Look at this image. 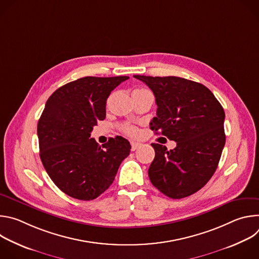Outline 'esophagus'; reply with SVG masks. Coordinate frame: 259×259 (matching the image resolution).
<instances>
[{
    "instance_id": "obj_1",
    "label": "esophagus",
    "mask_w": 259,
    "mask_h": 259,
    "mask_svg": "<svg viewBox=\"0 0 259 259\" xmlns=\"http://www.w3.org/2000/svg\"><path fill=\"white\" fill-rule=\"evenodd\" d=\"M140 145H141V143H139V142L131 141V151H135V150H137Z\"/></svg>"
}]
</instances>
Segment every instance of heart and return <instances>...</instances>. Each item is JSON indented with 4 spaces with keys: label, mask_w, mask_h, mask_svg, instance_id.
I'll list each match as a JSON object with an SVG mask.
<instances>
[{
    "label": "heart",
    "mask_w": 259,
    "mask_h": 259,
    "mask_svg": "<svg viewBox=\"0 0 259 259\" xmlns=\"http://www.w3.org/2000/svg\"><path fill=\"white\" fill-rule=\"evenodd\" d=\"M135 91H149V90H146V89H143V88H141V89H136ZM124 131L127 133V134H129V135H131V136H135V135H137V133H138V130H137V128L136 127H134V126H131V125H127V126H125L124 127Z\"/></svg>",
    "instance_id": "b5f03b06"
}]
</instances>
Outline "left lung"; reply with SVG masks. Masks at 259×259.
<instances>
[{"label": "left lung", "mask_w": 259, "mask_h": 259, "mask_svg": "<svg viewBox=\"0 0 259 259\" xmlns=\"http://www.w3.org/2000/svg\"><path fill=\"white\" fill-rule=\"evenodd\" d=\"M156 97V134L176 142L168 151L152 143L155 159L149 168L153 186L171 199L189 197L210 180L226 144L225 110L204 85L179 77L133 76Z\"/></svg>", "instance_id": "8db88e82"}]
</instances>
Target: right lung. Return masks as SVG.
Returning <instances> with one entry per match:
<instances>
[{"label": "right lung", "instance_id": "obj_1", "mask_svg": "<svg viewBox=\"0 0 259 259\" xmlns=\"http://www.w3.org/2000/svg\"><path fill=\"white\" fill-rule=\"evenodd\" d=\"M129 77H85L58 88L38 123L40 158L56 187L82 201L96 199L113 183L131 145L122 136L99 145L89 138L105 119L106 100Z\"/></svg>", "mask_w": 259, "mask_h": 259}]
</instances>
